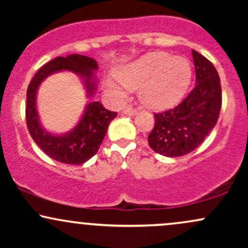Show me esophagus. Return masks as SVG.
<instances>
[{
    "mask_svg": "<svg viewBox=\"0 0 248 248\" xmlns=\"http://www.w3.org/2000/svg\"><path fill=\"white\" fill-rule=\"evenodd\" d=\"M122 113H124V114H126V115H130V116H134V115H136L138 114V110L135 109V108H133V107H126L124 108V110H122Z\"/></svg>",
    "mask_w": 248,
    "mask_h": 248,
    "instance_id": "obj_1",
    "label": "esophagus"
}]
</instances>
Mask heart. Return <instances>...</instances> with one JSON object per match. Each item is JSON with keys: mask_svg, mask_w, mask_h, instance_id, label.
Returning a JSON list of instances; mask_svg holds the SVG:
<instances>
[{"mask_svg": "<svg viewBox=\"0 0 248 248\" xmlns=\"http://www.w3.org/2000/svg\"><path fill=\"white\" fill-rule=\"evenodd\" d=\"M191 64L186 57L152 52L121 67L118 79L107 78L106 86L118 100L127 96V90H138L148 107L163 109L183 98L191 81Z\"/></svg>", "mask_w": 248, "mask_h": 248, "instance_id": "b5f03b06", "label": "heart"}]
</instances>
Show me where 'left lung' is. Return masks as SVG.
Segmentation results:
<instances>
[{"label":"left lung","instance_id":"obj_1","mask_svg":"<svg viewBox=\"0 0 248 248\" xmlns=\"http://www.w3.org/2000/svg\"><path fill=\"white\" fill-rule=\"evenodd\" d=\"M196 85L178 106L154 114L155 126L148 136L154 152L179 157L195 150L217 124L221 108V86L217 70L192 50Z\"/></svg>","mask_w":248,"mask_h":248}]
</instances>
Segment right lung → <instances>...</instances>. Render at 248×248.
<instances>
[{
  "instance_id": "right-lung-1",
  "label": "right lung",
  "mask_w": 248,
  "mask_h": 248,
  "mask_svg": "<svg viewBox=\"0 0 248 248\" xmlns=\"http://www.w3.org/2000/svg\"><path fill=\"white\" fill-rule=\"evenodd\" d=\"M98 62L87 56L70 55L57 57L37 71L27 91L25 118L32 140L53 160L66 164H82L95 155L106 135L110 121L118 113L110 112L99 101L86 105L76 127L65 134H52L44 129L37 112V92L39 85L47 77L61 71H70L82 79L87 98L94 95L98 79L95 71Z\"/></svg>"
}]
</instances>
